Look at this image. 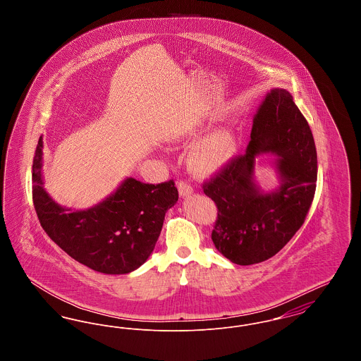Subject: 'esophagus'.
Returning <instances> with one entry per match:
<instances>
[{
    "instance_id": "1",
    "label": "esophagus",
    "mask_w": 361,
    "mask_h": 361,
    "mask_svg": "<svg viewBox=\"0 0 361 361\" xmlns=\"http://www.w3.org/2000/svg\"><path fill=\"white\" fill-rule=\"evenodd\" d=\"M178 193H180L181 197H187V196H189V195L192 193V188L189 187L187 183L180 181V183H178Z\"/></svg>"
}]
</instances>
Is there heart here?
Instances as JSON below:
<instances>
[{"label":"heart","mask_w":361,"mask_h":361,"mask_svg":"<svg viewBox=\"0 0 361 361\" xmlns=\"http://www.w3.org/2000/svg\"><path fill=\"white\" fill-rule=\"evenodd\" d=\"M193 134H178L173 137L174 143L185 142ZM240 135L231 126L212 130L202 137L189 152L188 166L200 177L222 172L240 154Z\"/></svg>","instance_id":"obj_1"}]
</instances>
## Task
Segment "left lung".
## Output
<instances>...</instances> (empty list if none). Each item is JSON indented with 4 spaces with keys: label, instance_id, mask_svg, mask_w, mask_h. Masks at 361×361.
<instances>
[{
    "label": "left lung",
    "instance_id": "obj_1",
    "mask_svg": "<svg viewBox=\"0 0 361 361\" xmlns=\"http://www.w3.org/2000/svg\"><path fill=\"white\" fill-rule=\"evenodd\" d=\"M261 154L278 185L262 189L255 169ZM317 150L309 123L283 87L271 89L253 118L246 153L203 185L218 207L212 242L219 253L238 265L274 257L300 228L317 187Z\"/></svg>",
    "mask_w": 361,
    "mask_h": 361
}]
</instances>
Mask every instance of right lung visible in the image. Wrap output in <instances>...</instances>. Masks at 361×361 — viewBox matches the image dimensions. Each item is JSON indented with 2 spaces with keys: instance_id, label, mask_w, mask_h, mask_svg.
Returning <instances> with one entry per match:
<instances>
[{
  "instance_id": "obj_1",
  "label": "right lung",
  "mask_w": 361,
  "mask_h": 361,
  "mask_svg": "<svg viewBox=\"0 0 361 361\" xmlns=\"http://www.w3.org/2000/svg\"><path fill=\"white\" fill-rule=\"evenodd\" d=\"M43 137L32 165V197L44 231L70 257L87 268L124 275L137 269L154 250L165 214L178 200L173 181L145 184L126 177L100 203L85 209L58 204L44 189Z\"/></svg>"
}]
</instances>
